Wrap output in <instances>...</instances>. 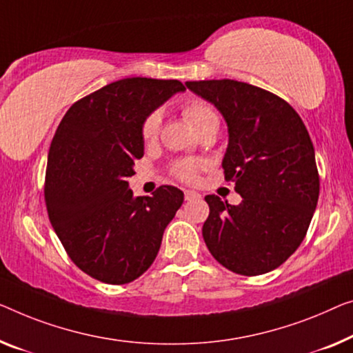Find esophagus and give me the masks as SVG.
<instances>
[{
    "label": "esophagus",
    "instance_id": "obj_1",
    "mask_svg": "<svg viewBox=\"0 0 353 353\" xmlns=\"http://www.w3.org/2000/svg\"><path fill=\"white\" fill-rule=\"evenodd\" d=\"M183 198H185V201H192L194 198H199V193L193 192V190H185L183 192Z\"/></svg>",
    "mask_w": 353,
    "mask_h": 353
}]
</instances>
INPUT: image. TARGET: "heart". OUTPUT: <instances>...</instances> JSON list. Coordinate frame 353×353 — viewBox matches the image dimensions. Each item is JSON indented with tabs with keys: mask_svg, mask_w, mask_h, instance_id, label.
Returning <instances> with one entry per match:
<instances>
[{
	"mask_svg": "<svg viewBox=\"0 0 353 353\" xmlns=\"http://www.w3.org/2000/svg\"><path fill=\"white\" fill-rule=\"evenodd\" d=\"M183 117L187 119V122L190 123L194 130L201 131L204 126H208L210 123H219V114L215 112V109L212 106H209L208 103L203 101H192L187 103L183 106ZM160 123H161V114L159 110H154L147 115L143 128H141V134H143V139L145 143H150L157 138L160 130ZM203 166L201 161L198 160H192V159H185V160H179L172 165L171 171L177 179H181L183 182H194L196 181L198 171L199 168Z\"/></svg>",
	"mask_w": 353,
	"mask_h": 353,
	"instance_id": "1",
	"label": "heart"
}]
</instances>
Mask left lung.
Returning a JSON list of instances; mask_svg holds the SVG:
<instances>
[{
    "label": "left lung",
    "mask_w": 353,
    "mask_h": 353,
    "mask_svg": "<svg viewBox=\"0 0 353 353\" xmlns=\"http://www.w3.org/2000/svg\"><path fill=\"white\" fill-rule=\"evenodd\" d=\"M228 125L222 166L243 196L231 206L208 194L203 238L215 260L243 276L276 270L303 243L319 201L314 145L285 99L245 82H185Z\"/></svg>",
    "instance_id": "1"
}]
</instances>
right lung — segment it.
I'll return each mask as SVG.
<instances>
[{
    "label": "right lung",
    "instance_id": "add662e5",
    "mask_svg": "<svg viewBox=\"0 0 353 353\" xmlns=\"http://www.w3.org/2000/svg\"><path fill=\"white\" fill-rule=\"evenodd\" d=\"M182 82L128 77L68 109L55 131L46 170L47 214L66 254L97 281L122 285L149 270L183 193L161 185L133 196L128 177L143 159L147 115Z\"/></svg>",
    "mask_w": 353,
    "mask_h": 353
}]
</instances>
